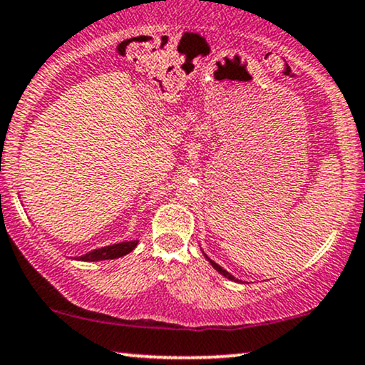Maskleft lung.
I'll use <instances>...</instances> for the list:
<instances>
[{
	"label": "left lung",
	"mask_w": 365,
	"mask_h": 365,
	"mask_svg": "<svg viewBox=\"0 0 365 365\" xmlns=\"http://www.w3.org/2000/svg\"><path fill=\"white\" fill-rule=\"evenodd\" d=\"M207 257V256H205ZM207 259H209V257H207ZM210 261V264L212 266H214V269H217V271H219V273L220 274H224L225 276V278H229V279H234V276L232 274H230V273H227V271H225V269H222V267H220L219 264H217V262H214V261H212V259H209ZM234 281H236V279H234Z\"/></svg>",
	"instance_id": "obj_1"
}]
</instances>
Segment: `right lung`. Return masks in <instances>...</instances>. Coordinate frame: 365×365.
Masks as SVG:
<instances>
[{
  "label": "right lung",
  "instance_id": "add662e5",
  "mask_svg": "<svg viewBox=\"0 0 365 365\" xmlns=\"http://www.w3.org/2000/svg\"><path fill=\"white\" fill-rule=\"evenodd\" d=\"M138 241H129V242H121L114 244V246H106L101 249H96V251L89 252V255L81 256L82 261H104V259H116V257H121L128 252H131L133 249L136 247Z\"/></svg>",
  "mask_w": 365,
  "mask_h": 365
}]
</instances>
